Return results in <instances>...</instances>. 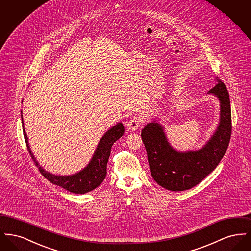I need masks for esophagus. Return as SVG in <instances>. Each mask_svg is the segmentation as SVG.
Segmentation results:
<instances>
[{
	"label": "esophagus",
	"instance_id": "esophagus-1",
	"mask_svg": "<svg viewBox=\"0 0 251 251\" xmlns=\"http://www.w3.org/2000/svg\"><path fill=\"white\" fill-rule=\"evenodd\" d=\"M141 122H142L141 120L137 117L131 118V120H129V122H128V129L130 131H136L139 128V126L141 125Z\"/></svg>",
	"mask_w": 251,
	"mask_h": 251
}]
</instances>
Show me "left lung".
<instances>
[{
  "instance_id": "left-lung-1",
  "label": "left lung",
  "mask_w": 251,
  "mask_h": 251,
  "mask_svg": "<svg viewBox=\"0 0 251 251\" xmlns=\"http://www.w3.org/2000/svg\"><path fill=\"white\" fill-rule=\"evenodd\" d=\"M208 94L218 99L220 116L217 128L201 149L179 151L167 140L164 126L158 120H151L141 131L151 174L156 182L170 191L191 189L205 179L227 151L231 133L230 101L226 85L220 79Z\"/></svg>"
}]
</instances>
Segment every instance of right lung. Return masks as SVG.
I'll list each match as a JSON object with an SVG mask.
<instances>
[{
  "mask_svg": "<svg viewBox=\"0 0 251 251\" xmlns=\"http://www.w3.org/2000/svg\"><path fill=\"white\" fill-rule=\"evenodd\" d=\"M22 113V121H23V131H24V139L27 145L30 155L32 157L34 163L38 167L40 173L50 180L51 183L58 185L60 187L72 192L74 194H85L87 192L92 191L97 188L106 177V168H107L108 159L111 153V148L113 144L123 135L124 126L120 122L110 128L100 138V142L96 148L94 154L92 156L90 162L87 164L79 172L72 175H55L50 172L46 171L36 161V157L33 154L30 145L28 142L27 133L24 128V119H23V110Z\"/></svg>",
  "mask_w": 251,
  "mask_h": 251,
  "instance_id": "add662e5",
  "label": "right lung"
}]
</instances>
